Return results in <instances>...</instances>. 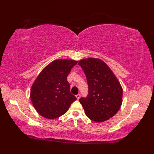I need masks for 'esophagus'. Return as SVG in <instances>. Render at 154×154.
Instances as JSON below:
<instances>
[{"instance_id": "34e87169", "label": "esophagus", "mask_w": 154, "mask_h": 154, "mask_svg": "<svg viewBox=\"0 0 154 154\" xmlns=\"http://www.w3.org/2000/svg\"><path fill=\"white\" fill-rule=\"evenodd\" d=\"M76 97L77 100H79V99H80V94L76 95Z\"/></svg>"}]
</instances>
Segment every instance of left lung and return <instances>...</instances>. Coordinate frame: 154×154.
I'll return each instance as SVG.
<instances>
[{
	"mask_svg": "<svg viewBox=\"0 0 154 154\" xmlns=\"http://www.w3.org/2000/svg\"><path fill=\"white\" fill-rule=\"evenodd\" d=\"M78 64L85 74L88 86L87 98L80 99L85 113L94 122H105L122 106L123 88L112 71L101 59L87 58L80 60Z\"/></svg>",
	"mask_w": 154,
	"mask_h": 154,
	"instance_id": "obj_1",
	"label": "left lung"
}]
</instances>
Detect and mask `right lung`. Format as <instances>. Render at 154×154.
<instances>
[{
	"instance_id": "obj_1",
	"label": "right lung",
	"mask_w": 154,
	"mask_h": 154,
	"mask_svg": "<svg viewBox=\"0 0 154 154\" xmlns=\"http://www.w3.org/2000/svg\"><path fill=\"white\" fill-rule=\"evenodd\" d=\"M78 61L58 59L45 66L34 81L30 97L36 111L42 117L53 119L69 110L76 97L70 92L67 77Z\"/></svg>"
}]
</instances>
